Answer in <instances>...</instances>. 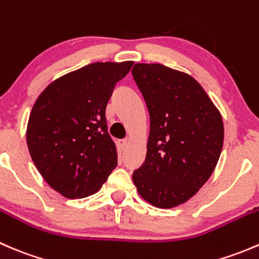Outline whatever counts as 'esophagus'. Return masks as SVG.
Instances as JSON below:
<instances>
[{
  "label": "esophagus",
  "mask_w": 259,
  "mask_h": 259,
  "mask_svg": "<svg viewBox=\"0 0 259 259\" xmlns=\"http://www.w3.org/2000/svg\"><path fill=\"white\" fill-rule=\"evenodd\" d=\"M117 144H119L120 148H121L122 150H124V149L127 146V144H129V139H121V140H119V142H117Z\"/></svg>",
  "instance_id": "1"
}]
</instances>
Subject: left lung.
I'll list each match as a JSON object with an SVG mask.
<instances>
[{
    "label": "left lung",
    "mask_w": 259,
    "mask_h": 259,
    "mask_svg": "<svg viewBox=\"0 0 259 259\" xmlns=\"http://www.w3.org/2000/svg\"><path fill=\"white\" fill-rule=\"evenodd\" d=\"M132 75L150 119L145 160L133 180L150 204L177 207L204 185L218 163L222 116L202 86L184 72L135 64Z\"/></svg>",
    "instance_id": "left-lung-1"
}]
</instances>
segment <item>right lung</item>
I'll use <instances>...</instances> for the list:
<instances>
[{
    "instance_id": "right-lung-1",
    "label": "right lung",
    "mask_w": 259,
    "mask_h": 259,
    "mask_svg": "<svg viewBox=\"0 0 259 259\" xmlns=\"http://www.w3.org/2000/svg\"><path fill=\"white\" fill-rule=\"evenodd\" d=\"M133 61L94 62L50 83L33 105L27 146L36 168L64 197L94 194L117 165L105 109Z\"/></svg>"
}]
</instances>
